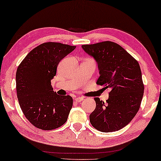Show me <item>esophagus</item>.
Masks as SVG:
<instances>
[{
	"label": "esophagus",
	"mask_w": 161,
	"mask_h": 161,
	"mask_svg": "<svg viewBox=\"0 0 161 161\" xmlns=\"http://www.w3.org/2000/svg\"><path fill=\"white\" fill-rule=\"evenodd\" d=\"M83 99H84L83 97H76V98L75 99V100L76 102H77V103H79V102L82 101Z\"/></svg>",
	"instance_id": "esophagus-1"
}]
</instances>
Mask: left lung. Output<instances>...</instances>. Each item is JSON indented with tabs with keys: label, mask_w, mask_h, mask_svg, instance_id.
<instances>
[{
	"label": "left lung",
	"mask_w": 161,
	"mask_h": 161,
	"mask_svg": "<svg viewBox=\"0 0 161 161\" xmlns=\"http://www.w3.org/2000/svg\"><path fill=\"white\" fill-rule=\"evenodd\" d=\"M81 47L97 63L100 75L97 84L110 89L106 103L94 98L96 108L90 115L92 125L103 132L119 130L134 118L141 104L144 85L139 64L113 42Z\"/></svg>",
	"instance_id": "1"
}]
</instances>
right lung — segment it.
<instances>
[{
    "label": "right lung",
    "instance_id": "right-lung-1",
    "mask_svg": "<svg viewBox=\"0 0 161 161\" xmlns=\"http://www.w3.org/2000/svg\"><path fill=\"white\" fill-rule=\"evenodd\" d=\"M75 48L57 42L44 43L31 51L18 67L16 81L20 107L37 128L51 130L67 120L73 99L54 92L51 80L60 61Z\"/></svg>",
    "mask_w": 161,
    "mask_h": 161
}]
</instances>
